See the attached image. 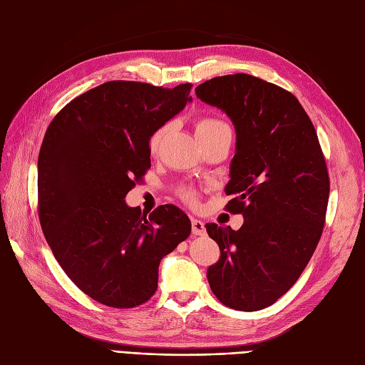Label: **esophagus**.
<instances>
[{"label": "esophagus", "instance_id": "34e87169", "mask_svg": "<svg viewBox=\"0 0 365 365\" xmlns=\"http://www.w3.org/2000/svg\"><path fill=\"white\" fill-rule=\"evenodd\" d=\"M192 233L195 236H204L205 235V225L200 219H192Z\"/></svg>", "mask_w": 365, "mask_h": 365}]
</instances>
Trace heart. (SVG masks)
<instances>
[{"instance_id": "1", "label": "heart", "mask_w": 365, "mask_h": 365, "mask_svg": "<svg viewBox=\"0 0 365 365\" xmlns=\"http://www.w3.org/2000/svg\"><path fill=\"white\" fill-rule=\"evenodd\" d=\"M224 126H227V125L224 123V121H220V120H217V118H213V117H202V118L197 120L196 125H195L196 137H197V138L204 137V135L210 134V132H213V130H216V129H219V128H224ZM165 130H168V126H161L160 129H157L155 132H153L152 137H150V141H149V146H150L152 150H155V149L158 148L160 141L163 140V137H164V134H165ZM182 196H184L185 200L189 201V202H196V200H197V195H196V192H193V190H182Z\"/></svg>"}]
</instances>
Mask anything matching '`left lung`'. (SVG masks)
Masks as SVG:
<instances>
[{
  "instance_id": "obj_1",
  "label": "left lung",
  "mask_w": 365,
  "mask_h": 365,
  "mask_svg": "<svg viewBox=\"0 0 365 365\" xmlns=\"http://www.w3.org/2000/svg\"><path fill=\"white\" fill-rule=\"evenodd\" d=\"M236 129L227 212L244 216L237 231L207 224L220 259L207 269L217 300L260 311L298 280L322 237L329 173L311 118L297 97L259 77L237 73L196 86Z\"/></svg>"
}]
</instances>
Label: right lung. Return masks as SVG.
Wrapping results in <instances>:
<instances>
[{"label":"right lung","mask_w":365,"mask_h":365,"mask_svg":"<svg viewBox=\"0 0 365 365\" xmlns=\"http://www.w3.org/2000/svg\"><path fill=\"white\" fill-rule=\"evenodd\" d=\"M192 86L105 82L65 105L43 135V236L71 282L98 303H146L161 259L190 236V219L178 207L160 205L148 216L125 196L150 168L152 134L192 102Z\"/></svg>","instance_id":"right-lung-1"}]
</instances>
